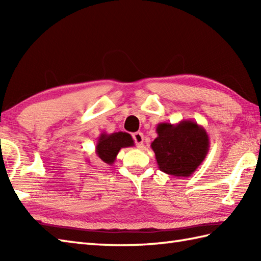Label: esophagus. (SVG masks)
<instances>
[{"mask_svg":"<svg viewBox=\"0 0 261 261\" xmlns=\"http://www.w3.org/2000/svg\"><path fill=\"white\" fill-rule=\"evenodd\" d=\"M134 140H135V142H136V145L138 146V147H140L142 143H143V139H145V138H143V135L141 134V132H136V134H134Z\"/></svg>","mask_w":261,"mask_h":261,"instance_id":"obj_1","label":"esophagus"}]
</instances>
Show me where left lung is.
Listing matches in <instances>:
<instances>
[{"label": "left lung", "instance_id": "8db88e82", "mask_svg": "<svg viewBox=\"0 0 261 261\" xmlns=\"http://www.w3.org/2000/svg\"><path fill=\"white\" fill-rule=\"evenodd\" d=\"M151 142L159 169L175 177H190L201 165L210 149L206 130L197 122L181 120L176 124L164 122L156 127Z\"/></svg>", "mask_w": 261, "mask_h": 261}]
</instances>
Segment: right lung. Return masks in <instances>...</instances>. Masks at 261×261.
<instances>
[{
    "instance_id": "add662e5",
    "label": "right lung",
    "mask_w": 261,
    "mask_h": 261,
    "mask_svg": "<svg viewBox=\"0 0 261 261\" xmlns=\"http://www.w3.org/2000/svg\"><path fill=\"white\" fill-rule=\"evenodd\" d=\"M135 141L132 137L126 132H113V134H101L95 147L97 157L103 163L112 166L115 162L116 156L122 148L134 147Z\"/></svg>"
}]
</instances>
